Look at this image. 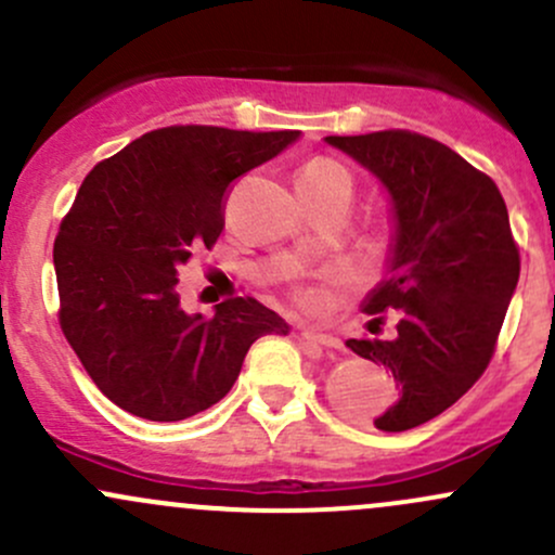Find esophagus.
I'll return each instance as SVG.
<instances>
[{"label": "esophagus", "instance_id": "1", "mask_svg": "<svg viewBox=\"0 0 555 555\" xmlns=\"http://www.w3.org/2000/svg\"><path fill=\"white\" fill-rule=\"evenodd\" d=\"M300 337L306 339V343H313V345H321V347H332V350H339L343 343H339L337 337H332V334H324V332H315V328H302Z\"/></svg>", "mask_w": 555, "mask_h": 555}]
</instances>
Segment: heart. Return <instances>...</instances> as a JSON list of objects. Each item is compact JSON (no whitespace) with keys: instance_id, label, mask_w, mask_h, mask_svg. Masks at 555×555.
I'll return each mask as SVG.
<instances>
[{"instance_id":"obj_1","label":"heart","mask_w":555,"mask_h":555,"mask_svg":"<svg viewBox=\"0 0 555 555\" xmlns=\"http://www.w3.org/2000/svg\"><path fill=\"white\" fill-rule=\"evenodd\" d=\"M328 176H347V170L339 166L337 160H332V157H313V160H308L306 166H302L297 181L300 179H328ZM302 300L310 302L313 300V295H310V292H302Z\"/></svg>"}]
</instances>
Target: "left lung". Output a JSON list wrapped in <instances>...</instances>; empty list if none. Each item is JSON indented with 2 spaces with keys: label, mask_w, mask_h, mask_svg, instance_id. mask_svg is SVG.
Wrapping results in <instances>:
<instances>
[{
  "label": "left lung",
  "mask_w": 555,
  "mask_h": 555,
  "mask_svg": "<svg viewBox=\"0 0 555 555\" xmlns=\"http://www.w3.org/2000/svg\"><path fill=\"white\" fill-rule=\"evenodd\" d=\"M371 170L392 205L385 276L363 310L369 332L389 339H347V347L395 376L400 398L374 418L405 431L440 416L485 374L505 310L519 282V249L495 181L459 152L411 131L326 137Z\"/></svg>",
  "instance_id": "8db88e82"
}]
</instances>
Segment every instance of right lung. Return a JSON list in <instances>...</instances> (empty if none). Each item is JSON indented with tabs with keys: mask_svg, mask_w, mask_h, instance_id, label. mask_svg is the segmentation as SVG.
Instances as JSON below:
<instances>
[{
	"mask_svg": "<svg viewBox=\"0 0 555 555\" xmlns=\"http://www.w3.org/2000/svg\"><path fill=\"white\" fill-rule=\"evenodd\" d=\"M300 131L168 126L133 139L83 179L54 240L60 326L105 398L150 422H181L234 387L249 345L287 334L253 297L184 313L179 266L223 231L231 181Z\"/></svg>",
	"mask_w": 555,
	"mask_h": 555,
	"instance_id": "add662e5",
	"label": "right lung"
}]
</instances>
